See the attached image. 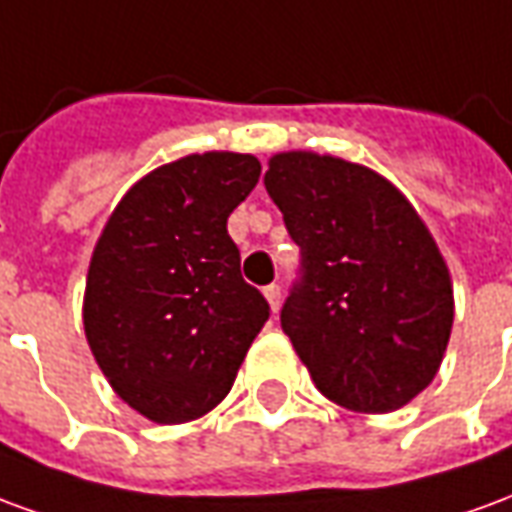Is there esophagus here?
Wrapping results in <instances>:
<instances>
[{
	"instance_id": "1",
	"label": "esophagus",
	"mask_w": 512,
	"mask_h": 512,
	"mask_svg": "<svg viewBox=\"0 0 512 512\" xmlns=\"http://www.w3.org/2000/svg\"><path fill=\"white\" fill-rule=\"evenodd\" d=\"M263 296L268 299V307H271V312L277 315L279 304H282V290H279V285H268V288L263 290Z\"/></svg>"
}]
</instances>
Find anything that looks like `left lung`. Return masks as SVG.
<instances>
[{
	"instance_id": "1",
	"label": "left lung",
	"mask_w": 512,
	"mask_h": 512,
	"mask_svg": "<svg viewBox=\"0 0 512 512\" xmlns=\"http://www.w3.org/2000/svg\"><path fill=\"white\" fill-rule=\"evenodd\" d=\"M266 191L301 246L282 332L337 406L389 414L436 378L450 343V268L414 205L370 167L312 150L268 158Z\"/></svg>"
}]
</instances>
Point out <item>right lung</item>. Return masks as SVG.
Instances as JSON below:
<instances>
[{
	"mask_svg": "<svg viewBox=\"0 0 512 512\" xmlns=\"http://www.w3.org/2000/svg\"><path fill=\"white\" fill-rule=\"evenodd\" d=\"M257 178L249 153L169 161L123 194L95 244L84 334L117 397L150 422L180 425L219 406L268 321L227 235Z\"/></svg>",
	"mask_w": 512,
	"mask_h": 512,
	"instance_id": "right-lung-1",
	"label": "right lung"
}]
</instances>
